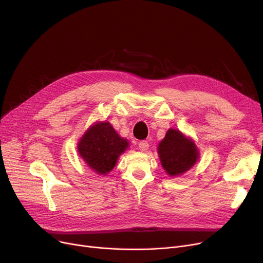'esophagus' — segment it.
Instances as JSON below:
<instances>
[{"label": "esophagus", "instance_id": "obj_1", "mask_svg": "<svg viewBox=\"0 0 263 263\" xmlns=\"http://www.w3.org/2000/svg\"><path fill=\"white\" fill-rule=\"evenodd\" d=\"M148 147H149V144L146 141H142L139 143V148L141 151H146L148 149Z\"/></svg>", "mask_w": 263, "mask_h": 263}]
</instances>
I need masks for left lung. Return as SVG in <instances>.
Masks as SVG:
<instances>
[{
  "mask_svg": "<svg viewBox=\"0 0 263 263\" xmlns=\"http://www.w3.org/2000/svg\"><path fill=\"white\" fill-rule=\"evenodd\" d=\"M163 168L171 177L180 176L191 170L199 159L194 141L176 129H170L158 146Z\"/></svg>",
  "mask_w": 263,
  "mask_h": 263,
  "instance_id": "left-lung-1",
  "label": "left lung"
}]
</instances>
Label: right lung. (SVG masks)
I'll list each match as a JSON object with an SVG mask.
<instances>
[{
	"label": "right lung",
	"instance_id": "add662e5",
	"mask_svg": "<svg viewBox=\"0 0 263 263\" xmlns=\"http://www.w3.org/2000/svg\"><path fill=\"white\" fill-rule=\"evenodd\" d=\"M129 147V142L122 139L107 121L96 122L83 134L78 144L82 159L92 172L106 175L112 171L121 154Z\"/></svg>",
	"mask_w": 263,
	"mask_h": 263
}]
</instances>
